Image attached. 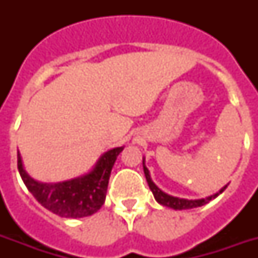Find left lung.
I'll return each instance as SVG.
<instances>
[{"label":"left lung","mask_w":258,"mask_h":258,"mask_svg":"<svg viewBox=\"0 0 258 258\" xmlns=\"http://www.w3.org/2000/svg\"><path fill=\"white\" fill-rule=\"evenodd\" d=\"M143 171H145L146 179H147L150 190L153 191L154 198L157 200L158 204L163 205V206H167V208L174 209V210H186V209L204 206L205 204H208V202H210L212 200H214L216 197L220 196L221 192L228 187V184H226V186H224V187L221 188L218 192H216V194H213V196L210 197H206V198H202V200H184V198H178V197H172V196H169V194H166V192H163L161 188L158 187L157 184L154 183L153 179H151V176H150L149 169H147L145 165V159H143Z\"/></svg>","instance_id":"8db88e82"}]
</instances>
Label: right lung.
I'll use <instances>...</instances> for the list:
<instances>
[{
	"mask_svg": "<svg viewBox=\"0 0 258 258\" xmlns=\"http://www.w3.org/2000/svg\"><path fill=\"white\" fill-rule=\"evenodd\" d=\"M123 149L116 147L103 154L86 175L57 183H42L30 178L24 170L20 153L17 167L28 190L44 208L60 217L82 218L92 216L104 204L111 170Z\"/></svg>",
	"mask_w": 258,
	"mask_h": 258,
	"instance_id": "1",
	"label": "right lung"
}]
</instances>
